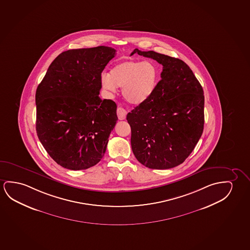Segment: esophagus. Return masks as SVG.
<instances>
[{
  "instance_id": "obj_1",
  "label": "esophagus",
  "mask_w": 250,
  "mask_h": 250,
  "mask_svg": "<svg viewBox=\"0 0 250 250\" xmlns=\"http://www.w3.org/2000/svg\"><path fill=\"white\" fill-rule=\"evenodd\" d=\"M127 112L123 108V107H121V106H119L118 108H117V115H118V118H119V120H123L125 119V117H126Z\"/></svg>"
}]
</instances>
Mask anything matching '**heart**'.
Returning <instances> with one entry per match:
<instances>
[{
  "mask_svg": "<svg viewBox=\"0 0 250 250\" xmlns=\"http://www.w3.org/2000/svg\"><path fill=\"white\" fill-rule=\"evenodd\" d=\"M158 69L150 61L125 60L117 63L110 74L102 76V87L115 92L122 87L124 98L130 104L138 105L151 96L158 83Z\"/></svg>",
  "mask_w": 250,
  "mask_h": 250,
  "instance_id": "heart-1",
  "label": "heart"
}]
</instances>
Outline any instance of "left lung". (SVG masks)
I'll use <instances>...</instances> for the list:
<instances>
[{"label": "left lung", "mask_w": 250, "mask_h": 250, "mask_svg": "<svg viewBox=\"0 0 250 250\" xmlns=\"http://www.w3.org/2000/svg\"><path fill=\"white\" fill-rule=\"evenodd\" d=\"M135 53L152 58L163 69L151 96L127 114L131 148L138 162L148 168H172L188 157L202 135V86L179 58L138 49L130 55Z\"/></svg>", "instance_id": "left-lung-1"}]
</instances>
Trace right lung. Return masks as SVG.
I'll use <instances>...</instances> for the list:
<instances>
[{
  "mask_svg": "<svg viewBox=\"0 0 250 250\" xmlns=\"http://www.w3.org/2000/svg\"><path fill=\"white\" fill-rule=\"evenodd\" d=\"M115 54L107 46L63 51L38 86L37 135L60 166L83 170L104 156L117 105L99 94L102 71Z\"/></svg>",
  "mask_w": 250,
  "mask_h": 250,
  "instance_id": "right-lung-1",
  "label": "right lung"
}]
</instances>
